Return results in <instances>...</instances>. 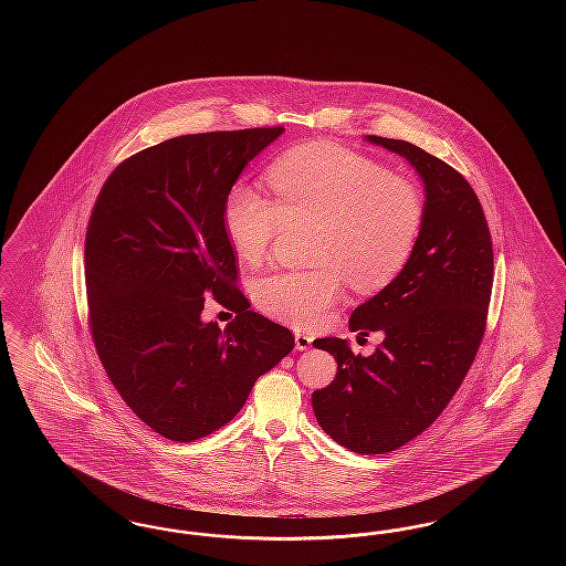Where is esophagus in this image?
<instances>
[{
    "label": "esophagus",
    "mask_w": 566,
    "mask_h": 566,
    "mask_svg": "<svg viewBox=\"0 0 566 566\" xmlns=\"http://www.w3.org/2000/svg\"><path fill=\"white\" fill-rule=\"evenodd\" d=\"M312 342H314V335H310V333H305V331H301V328H295L296 350H310V348H312Z\"/></svg>",
    "instance_id": "1"
}]
</instances>
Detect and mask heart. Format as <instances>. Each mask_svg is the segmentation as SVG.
<instances>
[{"label":"heart","mask_w":566,"mask_h":566,"mask_svg":"<svg viewBox=\"0 0 566 566\" xmlns=\"http://www.w3.org/2000/svg\"><path fill=\"white\" fill-rule=\"evenodd\" d=\"M275 201L248 185L224 197V231L238 256L256 265L295 222H316V270L275 271L256 286L259 305L298 326L323 323L352 289L374 293L403 270L420 238L424 203L416 185L348 148L314 142L271 165Z\"/></svg>","instance_id":"b5f03b06"}]
</instances>
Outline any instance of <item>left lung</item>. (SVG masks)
<instances>
[{"mask_svg": "<svg viewBox=\"0 0 566 566\" xmlns=\"http://www.w3.org/2000/svg\"><path fill=\"white\" fill-rule=\"evenodd\" d=\"M365 139L418 171L424 220L403 270L352 312L350 331L384 333L376 352L354 354L339 337L314 342L335 356L337 376L312 395V407L339 446L386 454L427 431L469 374L484 337L494 259L482 203L454 167L403 139Z\"/></svg>", "mask_w": 566, "mask_h": 566, "instance_id": "obj_1", "label": "left lung"}]
</instances>
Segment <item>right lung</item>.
I'll return each mask as SVG.
<instances>
[{
    "instance_id": "right-lung-1",
    "label": "right lung",
    "mask_w": 566,
    "mask_h": 566,
    "mask_svg": "<svg viewBox=\"0 0 566 566\" xmlns=\"http://www.w3.org/2000/svg\"><path fill=\"white\" fill-rule=\"evenodd\" d=\"M284 127L180 135L109 174L91 212L84 270L88 323L109 381L135 416L195 441L242 409L254 381L295 348L293 333L248 310L235 289L224 197ZM233 308L203 324L205 295Z\"/></svg>"
}]
</instances>
